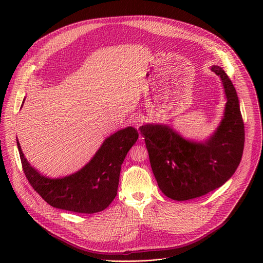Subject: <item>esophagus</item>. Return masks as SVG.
<instances>
[{
    "label": "esophagus",
    "mask_w": 263,
    "mask_h": 263,
    "mask_svg": "<svg viewBox=\"0 0 263 263\" xmlns=\"http://www.w3.org/2000/svg\"><path fill=\"white\" fill-rule=\"evenodd\" d=\"M142 122H143L142 117H141V116H138V115L135 116V117H133V119H132V121H131L132 125H133L136 129L139 128V126L142 124Z\"/></svg>",
    "instance_id": "obj_1"
}]
</instances>
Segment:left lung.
<instances>
[{"instance_id":"obj_1","label":"left lung","mask_w":263,"mask_h":263,"mask_svg":"<svg viewBox=\"0 0 263 263\" xmlns=\"http://www.w3.org/2000/svg\"><path fill=\"white\" fill-rule=\"evenodd\" d=\"M210 68L219 77L226 98L222 118L212 134L198 141L164 124L139 128L159 189L175 201L199 198L218 189L241 160L245 127L235 87L220 66Z\"/></svg>"}]
</instances>
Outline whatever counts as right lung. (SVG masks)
<instances>
[{"instance_id":"add662e5","label":"right lung","mask_w":263,"mask_h":263,"mask_svg":"<svg viewBox=\"0 0 263 263\" xmlns=\"http://www.w3.org/2000/svg\"><path fill=\"white\" fill-rule=\"evenodd\" d=\"M23 101L22 107L24 105ZM138 138L133 127L111 134L82 168L62 178H49L28 162L20 141L17 148L24 173L31 186L51 206L78 213H96L106 209L118 194L122 164Z\"/></svg>"}]
</instances>
